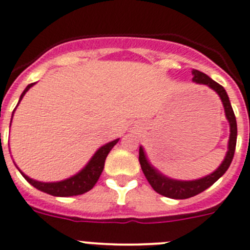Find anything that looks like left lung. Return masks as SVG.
<instances>
[{"instance_id":"1","label":"left lung","mask_w":250,"mask_h":250,"mask_svg":"<svg viewBox=\"0 0 250 250\" xmlns=\"http://www.w3.org/2000/svg\"><path fill=\"white\" fill-rule=\"evenodd\" d=\"M193 82L201 83V84H207L209 88H212L213 91L217 92V94L222 100V103L224 105V112H226V117L228 120L229 125H230V136H229L228 142V152L226 154V158L222 162L219 167L212 173V174L203 177L201 179H195V181H177V179L168 178L166 175L162 174L161 172L153 167L152 164L148 162L147 156H146L143 147H139V163H141V168L145 173L146 178L149 182L152 188L156 190L159 194L164 195V197L173 198V199H187V198L194 197V195L199 194L207 188L214 184L218 179L227 172V169L230 166L233 157H234L235 152V145H237V121H235L234 112L231 108L230 101H229L228 94H227L226 89L220 86L219 83L213 81L212 78L208 77L206 73L197 69H193Z\"/></svg>"}]
</instances>
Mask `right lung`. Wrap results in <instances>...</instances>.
<instances>
[{
  "label": "right lung",
  "instance_id": "right-lung-1",
  "mask_svg": "<svg viewBox=\"0 0 250 250\" xmlns=\"http://www.w3.org/2000/svg\"><path fill=\"white\" fill-rule=\"evenodd\" d=\"M35 83H31L24 88V91L22 92L21 97H20L19 103L21 102V100L23 98V96L26 94V92L33 86ZM17 103V105H19ZM16 105V108H17ZM15 108V109H16ZM13 109V112H15ZM13 117V114H12ZM12 122V120H11ZM120 139H114V141L109 142L107 145H104L103 147H101L97 152L94 153L93 157L91 158V161L87 163V166L83 168L81 172H78L77 174H75L71 178H67L64 181L61 182H52V183H43V182H38L35 179L27 177L26 174L21 172V174L23 175L24 179L30 184H32L35 188H37L38 190H42V192L47 193V194L55 195V197H72V195H80L83 193L88 192L94 187V184L97 183L98 178H100L101 173H102L103 168H104V162L108 153L111 152L112 148L117 145V142Z\"/></svg>",
  "mask_w": 250,
  "mask_h": 250
}]
</instances>
